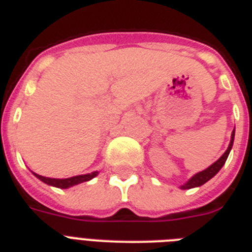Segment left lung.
<instances>
[{"instance_id": "left-lung-1", "label": "left lung", "mask_w": 252, "mask_h": 252, "mask_svg": "<svg viewBox=\"0 0 252 252\" xmlns=\"http://www.w3.org/2000/svg\"><path fill=\"white\" fill-rule=\"evenodd\" d=\"M233 142H234V130H233V133H231V140H230V144H229V148H227L226 152L221 156V158L217 159V161H216L212 166L205 168L204 171L199 172V174H196V175L192 176L191 179L188 180L187 183L184 184V186H182L180 188H182V189H189V188L199 187V186H203L204 183H207L209 179H212V178H213V176H215L220 170H221V167L225 165V162H226L227 159V156H229V153H230L231 146H233Z\"/></svg>"}]
</instances>
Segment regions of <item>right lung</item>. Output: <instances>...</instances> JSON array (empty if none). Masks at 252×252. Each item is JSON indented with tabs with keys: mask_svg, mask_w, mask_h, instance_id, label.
I'll list each match as a JSON object with an SVG mask.
<instances>
[{
	"mask_svg": "<svg viewBox=\"0 0 252 252\" xmlns=\"http://www.w3.org/2000/svg\"><path fill=\"white\" fill-rule=\"evenodd\" d=\"M96 174H98V172L95 171V172H91V174H86V175L72 176V178H68V179H53V178H47V176L37 175V174L33 172V175L36 176L37 179H40L41 182H44V183L57 188H69V187H72V186H76V184L84 183V182L93 179L94 176H96Z\"/></svg>",
	"mask_w": 252,
	"mask_h": 252,
	"instance_id": "obj_1",
	"label": "right lung"
}]
</instances>
